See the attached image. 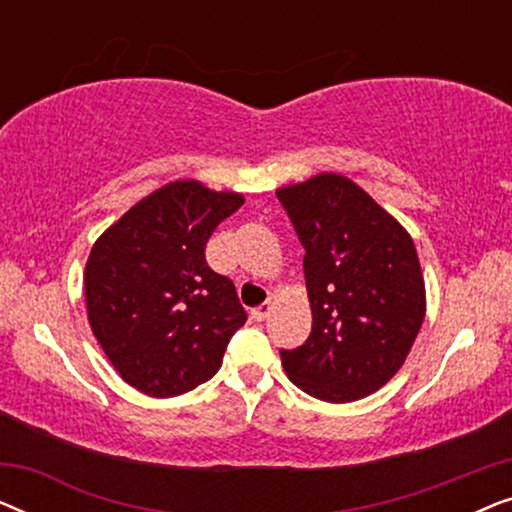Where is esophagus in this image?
Listing matches in <instances>:
<instances>
[{"instance_id":"esophagus-1","label":"esophagus","mask_w":512,"mask_h":512,"mask_svg":"<svg viewBox=\"0 0 512 512\" xmlns=\"http://www.w3.org/2000/svg\"><path fill=\"white\" fill-rule=\"evenodd\" d=\"M270 312H272V303L268 300V303H263V305L254 307V312H251V314H254V319H256V321H265V319L270 317Z\"/></svg>"}]
</instances>
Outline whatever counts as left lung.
Masks as SVG:
<instances>
[{
    "label": "left lung",
    "instance_id": "8db88e82",
    "mask_svg": "<svg viewBox=\"0 0 512 512\" xmlns=\"http://www.w3.org/2000/svg\"><path fill=\"white\" fill-rule=\"evenodd\" d=\"M305 247L312 307L305 345L279 349L289 380L319 401L352 403L403 366L426 312L412 237L342 174L279 188Z\"/></svg>",
    "mask_w": 512,
    "mask_h": 512
}]
</instances>
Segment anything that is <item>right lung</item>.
I'll return each mask as SVG.
<instances>
[{"instance_id":"obj_1","label":"right lung","mask_w":512,"mask_h":512,"mask_svg":"<svg viewBox=\"0 0 512 512\" xmlns=\"http://www.w3.org/2000/svg\"><path fill=\"white\" fill-rule=\"evenodd\" d=\"M242 205L240 193L172 181L90 249V328L118 375L142 394L170 398L207 382L247 321L235 284L205 258L209 235Z\"/></svg>"}]
</instances>
